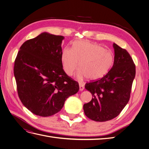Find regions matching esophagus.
<instances>
[{
    "instance_id": "esophagus-1",
    "label": "esophagus",
    "mask_w": 149,
    "mask_h": 149,
    "mask_svg": "<svg viewBox=\"0 0 149 149\" xmlns=\"http://www.w3.org/2000/svg\"><path fill=\"white\" fill-rule=\"evenodd\" d=\"M79 88H80V91H82L84 89V88H85V87H84V85H83L82 83H79Z\"/></svg>"
}]
</instances>
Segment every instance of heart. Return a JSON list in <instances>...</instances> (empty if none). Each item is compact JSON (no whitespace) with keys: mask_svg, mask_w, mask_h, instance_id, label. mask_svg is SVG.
Returning <instances> with one entry per match:
<instances>
[{"mask_svg":"<svg viewBox=\"0 0 149 149\" xmlns=\"http://www.w3.org/2000/svg\"><path fill=\"white\" fill-rule=\"evenodd\" d=\"M79 77H87L89 80H97L106 75L114 63L111 52L98 44L88 41H76L72 49L65 47L61 53L63 69L72 75L79 66Z\"/></svg>","mask_w":149,"mask_h":149,"instance_id":"1","label":"heart"}]
</instances>
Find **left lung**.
Returning a JSON list of instances; mask_svg holds the SVG:
<instances>
[{"instance_id":"8db88e82","label":"left lung","mask_w":149,"mask_h":149,"mask_svg":"<svg viewBox=\"0 0 149 149\" xmlns=\"http://www.w3.org/2000/svg\"><path fill=\"white\" fill-rule=\"evenodd\" d=\"M113 46L114 60L112 68L101 79L85 85L93 98L84 104V113L96 122L111 120L120 114L130 99L135 77V65L130 54L115 43Z\"/></svg>"}]
</instances>
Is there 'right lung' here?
Masks as SVG:
<instances>
[{
	"instance_id": "obj_1",
	"label": "right lung",
	"mask_w": 149,
	"mask_h": 149,
	"mask_svg": "<svg viewBox=\"0 0 149 149\" xmlns=\"http://www.w3.org/2000/svg\"><path fill=\"white\" fill-rule=\"evenodd\" d=\"M63 36L43 32L25 41L15 61L19 97L29 111L48 117L59 112L79 83L64 72L61 62Z\"/></svg>"
}]
</instances>
